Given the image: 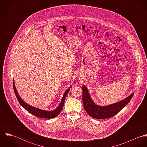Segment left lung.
I'll list each match as a JSON object with an SVG mask.
<instances>
[{"mask_svg":"<svg viewBox=\"0 0 147 147\" xmlns=\"http://www.w3.org/2000/svg\"><path fill=\"white\" fill-rule=\"evenodd\" d=\"M82 88L83 90V104L85 111L92 118L99 119L109 118L116 115L130 101L134 94L132 93L125 99L118 102L101 106L94 103L85 86H82Z\"/></svg>","mask_w":147,"mask_h":147,"instance_id":"left-lung-1","label":"left lung"}]
</instances>
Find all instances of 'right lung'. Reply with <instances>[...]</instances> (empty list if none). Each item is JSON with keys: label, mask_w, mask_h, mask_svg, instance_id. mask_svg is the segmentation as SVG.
Instances as JSON below:
<instances>
[{"label": "right lung", "mask_w": 147, "mask_h": 147, "mask_svg": "<svg viewBox=\"0 0 147 147\" xmlns=\"http://www.w3.org/2000/svg\"><path fill=\"white\" fill-rule=\"evenodd\" d=\"M13 89H14V92H15V95H16V96L17 97V99H18V101L19 102L20 104L25 110H26L28 112H29L32 114L35 115L36 117H40V118H47V119H51V118H55V117H56L57 116H58L60 114V113L62 110L63 105H64V102L65 97H66L67 94L68 93L69 91L70 90L69 89L71 88V87H69L65 92V93H64V94L63 95V98L62 99L61 104H59V106L56 109H55L53 111H46V110H41V109H39L38 108H36V107H34L33 106H32L28 105V104L25 103L21 99V97H20V96L18 93L17 90H16L14 80H13Z\"/></svg>", "instance_id": "right-lung-1"}]
</instances>
